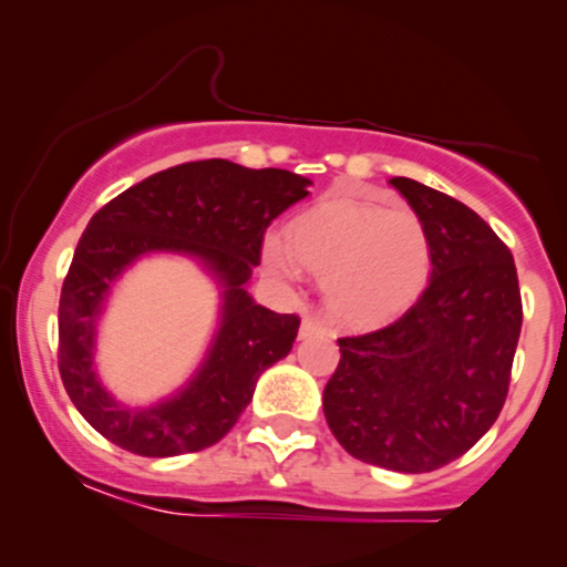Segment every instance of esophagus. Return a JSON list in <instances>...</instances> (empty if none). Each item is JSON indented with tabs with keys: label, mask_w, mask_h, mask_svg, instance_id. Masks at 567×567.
Returning a JSON list of instances; mask_svg holds the SVG:
<instances>
[{
	"label": "esophagus",
	"mask_w": 567,
	"mask_h": 567,
	"mask_svg": "<svg viewBox=\"0 0 567 567\" xmlns=\"http://www.w3.org/2000/svg\"><path fill=\"white\" fill-rule=\"evenodd\" d=\"M311 336H330L328 324L322 320H317V317L306 315L303 322H301V338H311Z\"/></svg>",
	"instance_id": "1"
}]
</instances>
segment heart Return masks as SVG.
<instances>
[{
    "mask_svg": "<svg viewBox=\"0 0 567 567\" xmlns=\"http://www.w3.org/2000/svg\"><path fill=\"white\" fill-rule=\"evenodd\" d=\"M271 275L298 279L301 264L324 279V301L347 324L381 322L426 288L432 243L410 207L330 197L292 224L290 245L271 234L264 243Z\"/></svg>",
    "mask_w": 567,
    "mask_h": 567,
    "instance_id": "heart-1",
    "label": "heart"
}]
</instances>
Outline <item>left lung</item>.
<instances>
[{
  "label": "left lung",
  "instance_id": "left-lung-1",
  "mask_svg": "<svg viewBox=\"0 0 567 567\" xmlns=\"http://www.w3.org/2000/svg\"><path fill=\"white\" fill-rule=\"evenodd\" d=\"M389 184L424 220L432 277L394 322L338 338L322 408L354 458L421 474L451 464L496 424L523 298L509 247L472 207L419 181Z\"/></svg>",
  "mask_w": 567,
  "mask_h": 567
}]
</instances>
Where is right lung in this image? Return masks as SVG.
Segmentation results:
<instances>
[{"label": "right lung", "mask_w": 567, "mask_h": 567, "mask_svg": "<svg viewBox=\"0 0 567 567\" xmlns=\"http://www.w3.org/2000/svg\"><path fill=\"white\" fill-rule=\"evenodd\" d=\"M309 178L277 167L250 171L229 159L184 162L148 175L90 218L58 306V370L87 424L114 445L148 458L197 453L237 424L258 375L288 357L296 315H277L247 296L261 264L264 234L303 199ZM146 251L197 257L225 288L221 328L206 362L178 395L127 409L96 381L94 322L113 279Z\"/></svg>", "instance_id": "1"}]
</instances>
